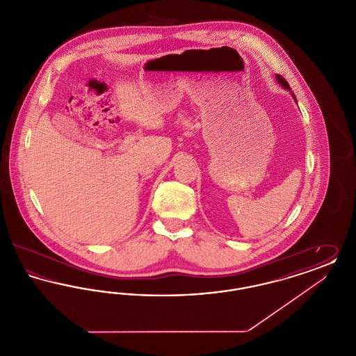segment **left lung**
<instances>
[{
	"mask_svg": "<svg viewBox=\"0 0 356 356\" xmlns=\"http://www.w3.org/2000/svg\"><path fill=\"white\" fill-rule=\"evenodd\" d=\"M276 77H277V81L282 84V86H284V88L288 89V90H291V89H289V85H288L287 81H286V79H284L283 76H280V74H276ZM292 96H293V99H295V95H292ZM295 100H296V99H295Z\"/></svg>",
	"mask_w": 356,
	"mask_h": 356,
	"instance_id": "obj_1",
	"label": "left lung"
}]
</instances>
